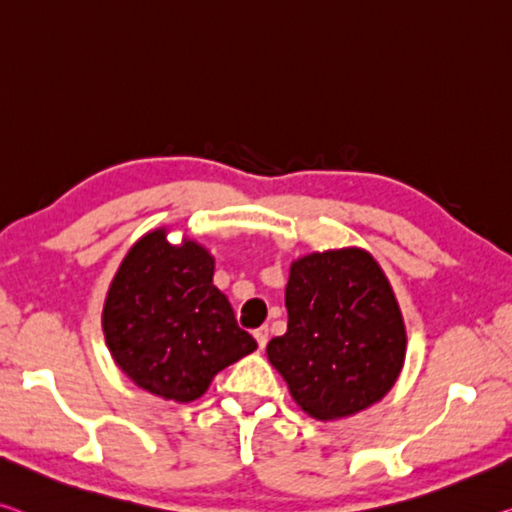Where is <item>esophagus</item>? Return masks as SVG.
<instances>
[{
	"label": "esophagus",
	"instance_id": "34e87169",
	"mask_svg": "<svg viewBox=\"0 0 512 512\" xmlns=\"http://www.w3.org/2000/svg\"><path fill=\"white\" fill-rule=\"evenodd\" d=\"M254 336H256V343H258V348H265V345H267V336H270V334H267V327H258L256 329V332H254Z\"/></svg>",
	"mask_w": 512,
	"mask_h": 512
}]
</instances>
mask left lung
I'll use <instances>...</instances> for the list:
<instances>
[{"mask_svg":"<svg viewBox=\"0 0 512 512\" xmlns=\"http://www.w3.org/2000/svg\"><path fill=\"white\" fill-rule=\"evenodd\" d=\"M288 329L267 357L306 414L318 421L366 410L403 368L405 325L371 254L336 249L290 267Z\"/></svg>","mask_w":512,"mask_h":512,"instance_id":"1","label":"left lung"}]
</instances>
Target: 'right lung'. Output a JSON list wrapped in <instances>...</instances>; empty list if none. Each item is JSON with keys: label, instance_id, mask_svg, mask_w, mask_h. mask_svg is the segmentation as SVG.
Listing matches in <instances>:
<instances>
[{"label": "right lung", "instance_id": "right-lung-1", "mask_svg": "<svg viewBox=\"0 0 512 512\" xmlns=\"http://www.w3.org/2000/svg\"><path fill=\"white\" fill-rule=\"evenodd\" d=\"M215 261L162 229L128 251L109 286L102 329L107 348L137 387L190 403L219 371L256 350L226 295L212 283Z\"/></svg>", "mask_w": 512, "mask_h": 512}]
</instances>
